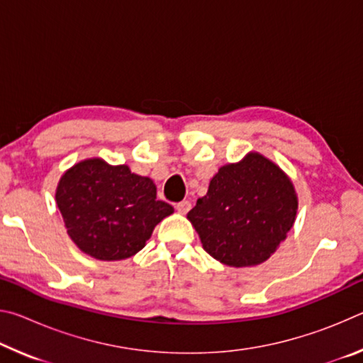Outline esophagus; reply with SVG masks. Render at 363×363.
Returning a JSON list of instances; mask_svg holds the SVG:
<instances>
[{"instance_id":"obj_1","label":"esophagus","mask_w":363,"mask_h":363,"mask_svg":"<svg viewBox=\"0 0 363 363\" xmlns=\"http://www.w3.org/2000/svg\"><path fill=\"white\" fill-rule=\"evenodd\" d=\"M190 208H192V205H190V201L189 200H182V201H179V203L176 205V210L179 211V213H182V214H186Z\"/></svg>"}]
</instances>
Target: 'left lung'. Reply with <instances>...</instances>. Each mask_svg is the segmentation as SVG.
Listing matches in <instances>:
<instances>
[{
  "label": "left lung",
  "mask_w": 363,
  "mask_h": 363,
  "mask_svg": "<svg viewBox=\"0 0 363 363\" xmlns=\"http://www.w3.org/2000/svg\"><path fill=\"white\" fill-rule=\"evenodd\" d=\"M291 181L259 153L225 164L187 218L203 250L232 267L256 266L285 240L296 218Z\"/></svg>",
  "instance_id": "obj_1"
}]
</instances>
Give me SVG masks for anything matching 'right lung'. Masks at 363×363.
Masks as SVG:
<instances>
[{
	"instance_id": "right-lung-1",
	"label": "right lung",
	"mask_w": 363,
	"mask_h": 363,
	"mask_svg": "<svg viewBox=\"0 0 363 363\" xmlns=\"http://www.w3.org/2000/svg\"><path fill=\"white\" fill-rule=\"evenodd\" d=\"M56 201L67 233L83 253L101 261L131 257L145 247L155 225L173 213L157 199L149 177L126 164L84 160L60 177Z\"/></svg>"
}]
</instances>
